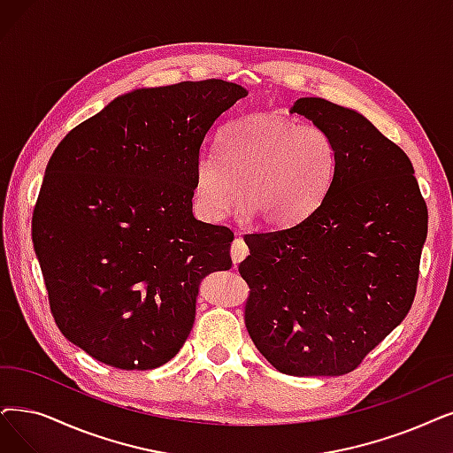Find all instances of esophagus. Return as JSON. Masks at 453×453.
Here are the masks:
<instances>
[{"instance_id":"1","label":"esophagus","mask_w":453,"mask_h":453,"mask_svg":"<svg viewBox=\"0 0 453 453\" xmlns=\"http://www.w3.org/2000/svg\"><path fill=\"white\" fill-rule=\"evenodd\" d=\"M247 255H249V247H247V243L243 242L240 234H236V240H234V243L230 247V257H232L234 265H238Z\"/></svg>"}]
</instances>
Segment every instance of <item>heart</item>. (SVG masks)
<instances>
[{
	"instance_id": "b5f03b06",
	"label": "heart",
	"mask_w": 453,
	"mask_h": 453,
	"mask_svg": "<svg viewBox=\"0 0 453 453\" xmlns=\"http://www.w3.org/2000/svg\"><path fill=\"white\" fill-rule=\"evenodd\" d=\"M336 169V142L321 126L252 113L225 126L217 149L198 154L195 204L208 221H219L236 206L240 191L264 225L292 226L321 204Z\"/></svg>"
}]
</instances>
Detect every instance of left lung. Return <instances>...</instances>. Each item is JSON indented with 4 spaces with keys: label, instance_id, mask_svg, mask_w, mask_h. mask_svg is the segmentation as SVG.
<instances>
[{
    "label": "left lung",
    "instance_id": "8db88e82",
    "mask_svg": "<svg viewBox=\"0 0 453 453\" xmlns=\"http://www.w3.org/2000/svg\"><path fill=\"white\" fill-rule=\"evenodd\" d=\"M327 130L338 169L303 221L245 234V325L279 372L343 375L409 314L427 236V206L409 156L360 113L299 98Z\"/></svg>",
    "mask_w": 453,
    "mask_h": 453
}]
</instances>
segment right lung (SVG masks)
<instances>
[{"mask_svg":"<svg viewBox=\"0 0 453 453\" xmlns=\"http://www.w3.org/2000/svg\"><path fill=\"white\" fill-rule=\"evenodd\" d=\"M242 85L182 81L119 96L53 150L31 236L59 331L104 365L152 370L180 351L201 280L234 234L196 221L195 164Z\"/></svg>","mask_w":453,"mask_h":453,"instance_id":"1","label":"right lung"}]
</instances>
